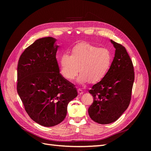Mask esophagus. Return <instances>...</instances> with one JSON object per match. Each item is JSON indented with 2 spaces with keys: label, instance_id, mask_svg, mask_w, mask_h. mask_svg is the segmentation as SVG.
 <instances>
[{
  "label": "esophagus",
  "instance_id": "1",
  "mask_svg": "<svg viewBox=\"0 0 151 151\" xmlns=\"http://www.w3.org/2000/svg\"><path fill=\"white\" fill-rule=\"evenodd\" d=\"M77 92H78V94H79V95H81V94H83V91H82L81 89H77Z\"/></svg>",
  "mask_w": 151,
  "mask_h": 151
}]
</instances>
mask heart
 <instances>
[{"label": "heart", "mask_w": 151, "mask_h": 151, "mask_svg": "<svg viewBox=\"0 0 151 151\" xmlns=\"http://www.w3.org/2000/svg\"><path fill=\"white\" fill-rule=\"evenodd\" d=\"M111 60V54L108 49L81 43L72 48L70 55L62 53L59 57L58 63L60 74L65 79L74 80L79 70V83H96L106 75Z\"/></svg>", "instance_id": "obj_1"}]
</instances>
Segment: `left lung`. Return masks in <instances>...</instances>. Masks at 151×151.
Wrapping results in <instances>:
<instances>
[{"mask_svg":"<svg viewBox=\"0 0 151 151\" xmlns=\"http://www.w3.org/2000/svg\"><path fill=\"white\" fill-rule=\"evenodd\" d=\"M115 53L111 66L104 78L89 91L94 98L88 109L91 119L100 124L117 120L131 100L134 82V69L125 48L111 40Z\"/></svg>","mask_w":151,"mask_h":151,"instance_id":"8db88e82","label":"left lung"}]
</instances>
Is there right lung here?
Instances as JSON below:
<instances>
[{"label":"right lung","mask_w":151,"mask_h":151,"mask_svg":"<svg viewBox=\"0 0 151 151\" xmlns=\"http://www.w3.org/2000/svg\"><path fill=\"white\" fill-rule=\"evenodd\" d=\"M56 41L52 37L36 40L21 54L17 69V91L26 111L48 127L64 120L68 103L77 96L75 86L60 74Z\"/></svg>","instance_id":"1"}]
</instances>
